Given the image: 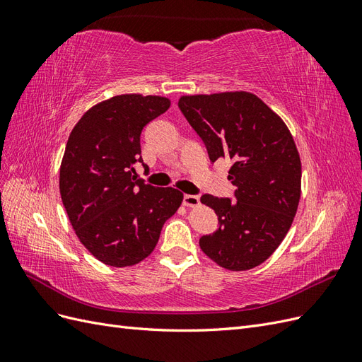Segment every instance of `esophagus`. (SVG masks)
Returning a JSON list of instances; mask_svg holds the SVG:
<instances>
[{"instance_id":"34e87169","label":"esophagus","mask_w":362,"mask_h":362,"mask_svg":"<svg viewBox=\"0 0 362 362\" xmlns=\"http://www.w3.org/2000/svg\"><path fill=\"white\" fill-rule=\"evenodd\" d=\"M182 204L185 206H198L199 205V198L196 194H184Z\"/></svg>"}]
</instances>
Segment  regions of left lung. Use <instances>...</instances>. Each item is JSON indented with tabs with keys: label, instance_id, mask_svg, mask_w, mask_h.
<instances>
[{
	"label": "left lung",
	"instance_id": "8db88e82",
	"mask_svg": "<svg viewBox=\"0 0 362 362\" xmlns=\"http://www.w3.org/2000/svg\"><path fill=\"white\" fill-rule=\"evenodd\" d=\"M181 113L205 144L211 163L233 161L228 180L235 201L202 194L218 228L199 238L204 254L223 269L264 262L287 235L300 199L302 166L284 120L249 92L181 96Z\"/></svg>",
	"mask_w": 362,
	"mask_h": 362
}]
</instances>
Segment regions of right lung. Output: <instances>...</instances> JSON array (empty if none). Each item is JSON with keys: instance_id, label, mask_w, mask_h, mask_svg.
Returning a JSON list of instances; mask_svg holds the SVG:
<instances>
[{"instance_id": "obj_1", "label": "right lung", "mask_w": 362, "mask_h": 362, "mask_svg": "<svg viewBox=\"0 0 362 362\" xmlns=\"http://www.w3.org/2000/svg\"><path fill=\"white\" fill-rule=\"evenodd\" d=\"M170 107L164 96L117 95L87 110L68 139L60 194L76 237L107 266L128 267L158 243L164 222L182 202L172 187L137 180L144 127Z\"/></svg>"}]
</instances>
